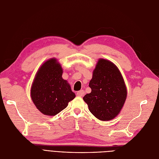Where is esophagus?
<instances>
[{
	"label": "esophagus",
	"instance_id": "esophagus-1",
	"mask_svg": "<svg viewBox=\"0 0 159 159\" xmlns=\"http://www.w3.org/2000/svg\"><path fill=\"white\" fill-rule=\"evenodd\" d=\"M85 92L84 90H80V91H78V92H77V95H78L79 97H82V96H84Z\"/></svg>",
	"mask_w": 159,
	"mask_h": 159
}]
</instances>
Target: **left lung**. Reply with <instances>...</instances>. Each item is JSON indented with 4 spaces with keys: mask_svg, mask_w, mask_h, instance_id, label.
<instances>
[{
    "mask_svg": "<svg viewBox=\"0 0 159 159\" xmlns=\"http://www.w3.org/2000/svg\"><path fill=\"white\" fill-rule=\"evenodd\" d=\"M89 86L91 92L83 99L89 111L102 121L116 117L127 98L126 86L117 66L109 60L99 59Z\"/></svg>",
    "mask_w": 159,
    "mask_h": 159,
    "instance_id": "left-lung-1",
    "label": "left lung"
}]
</instances>
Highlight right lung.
I'll use <instances>...</instances> for the list:
<instances>
[{"mask_svg": "<svg viewBox=\"0 0 159 159\" xmlns=\"http://www.w3.org/2000/svg\"><path fill=\"white\" fill-rule=\"evenodd\" d=\"M60 64L54 58L46 61L38 71L31 88L37 109L46 115H56L75 97L70 85L62 78Z\"/></svg>", "mask_w": 159, "mask_h": 159, "instance_id": "1", "label": "right lung"}]
</instances>
